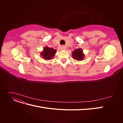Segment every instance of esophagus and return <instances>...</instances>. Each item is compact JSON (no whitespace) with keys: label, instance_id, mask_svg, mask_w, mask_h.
I'll return each mask as SVG.
<instances>
[{"label":"esophagus","instance_id":"1","mask_svg":"<svg viewBox=\"0 0 123 123\" xmlns=\"http://www.w3.org/2000/svg\"><path fill=\"white\" fill-rule=\"evenodd\" d=\"M61 48L63 50H66L67 49V47L66 46H64V45H62L61 46Z\"/></svg>","mask_w":123,"mask_h":123}]
</instances>
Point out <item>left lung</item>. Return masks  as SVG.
Instances as JSON below:
<instances>
[{
    "label": "left lung",
    "instance_id": "8db88e82",
    "mask_svg": "<svg viewBox=\"0 0 123 123\" xmlns=\"http://www.w3.org/2000/svg\"><path fill=\"white\" fill-rule=\"evenodd\" d=\"M73 58L77 61H81L83 59L84 55L83 53V50L81 49H77L72 52Z\"/></svg>",
    "mask_w": 123,
    "mask_h": 123
}]
</instances>
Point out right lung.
Here are the masks:
<instances>
[{
	"mask_svg": "<svg viewBox=\"0 0 123 123\" xmlns=\"http://www.w3.org/2000/svg\"><path fill=\"white\" fill-rule=\"evenodd\" d=\"M56 52V51L53 48L46 47L44 48L43 51L41 54L44 59L50 60V59H52Z\"/></svg>",
	"mask_w": 123,
	"mask_h": 123,
	"instance_id": "right-lung-1",
	"label": "right lung"
}]
</instances>
